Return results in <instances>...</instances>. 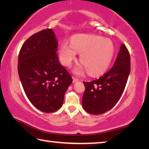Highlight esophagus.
Returning a JSON list of instances; mask_svg holds the SVG:
<instances>
[{
	"instance_id": "obj_1",
	"label": "esophagus",
	"mask_w": 149,
	"mask_h": 149,
	"mask_svg": "<svg viewBox=\"0 0 149 149\" xmlns=\"http://www.w3.org/2000/svg\"><path fill=\"white\" fill-rule=\"evenodd\" d=\"M72 79H73V82H74V83L76 82V81H77L78 80H79V79H78V78L75 77H74V76L72 77Z\"/></svg>"
}]
</instances>
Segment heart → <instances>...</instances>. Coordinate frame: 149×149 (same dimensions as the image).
<instances>
[{
    "instance_id": "obj_1",
    "label": "heart",
    "mask_w": 149,
    "mask_h": 149,
    "mask_svg": "<svg viewBox=\"0 0 149 149\" xmlns=\"http://www.w3.org/2000/svg\"><path fill=\"white\" fill-rule=\"evenodd\" d=\"M80 53L79 60L83 65L76 68L75 72L81 74L84 66L91 75H99L109 68L114 57L115 47L110 39L99 35H76L70 40V44L63 42L59 47L60 61L70 66Z\"/></svg>"
}]
</instances>
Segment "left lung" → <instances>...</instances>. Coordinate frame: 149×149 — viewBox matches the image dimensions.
<instances>
[{
  "label": "left lung",
  "mask_w": 149,
  "mask_h": 149,
  "mask_svg": "<svg viewBox=\"0 0 149 149\" xmlns=\"http://www.w3.org/2000/svg\"><path fill=\"white\" fill-rule=\"evenodd\" d=\"M130 55L124 44L120 47L113 67L99 79L84 84V109L89 114H101L114 107L122 97L130 73Z\"/></svg>",
  "instance_id": "obj_1"
}]
</instances>
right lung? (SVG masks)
<instances>
[{
	"label": "right lung",
	"instance_id": "1",
	"mask_svg": "<svg viewBox=\"0 0 149 149\" xmlns=\"http://www.w3.org/2000/svg\"><path fill=\"white\" fill-rule=\"evenodd\" d=\"M58 42L52 29L27 39L20 49L17 71L24 92L37 109L46 113L60 109L72 76L58 62Z\"/></svg>",
	"mask_w": 149,
	"mask_h": 149
}]
</instances>
